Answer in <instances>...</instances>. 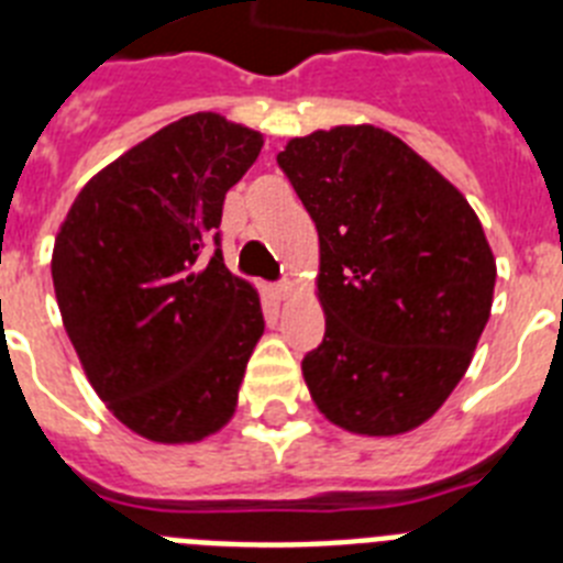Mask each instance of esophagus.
<instances>
[{
  "label": "esophagus",
  "mask_w": 563,
  "mask_h": 563,
  "mask_svg": "<svg viewBox=\"0 0 563 563\" xmlns=\"http://www.w3.org/2000/svg\"><path fill=\"white\" fill-rule=\"evenodd\" d=\"M273 292H276L278 301H285V298L292 292V285L290 282H276V285H273Z\"/></svg>",
  "instance_id": "obj_1"
}]
</instances>
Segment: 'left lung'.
<instances>
[{
  "instance_id": "8db88e82",
  "label": "left lung",
  "mask_w": 563,
  "mask_h": 563,
  "mask_svg": "<svg viewBox=\"0 0 563 563\" xmlns=\"http://www.w3.org/2000/svg\"><path fill=\"white\" fill-rule=\"evenodd\" d=\"M276 161L321 242L327 332L301 361L312 400L355 434L417 429L462 380L494 305L479 217L377 126L296 137Z\"/></svg>"
}]
</instances>
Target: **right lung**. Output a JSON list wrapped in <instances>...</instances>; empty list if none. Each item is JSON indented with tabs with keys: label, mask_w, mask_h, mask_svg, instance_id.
I'll return each mask as SVG.
<instances>
[{
	"label": "right lung",
	"mask_w": 563,
	"mask_h": 563,
	"mask_svg": "<svg viewBox=\"0 0 563 563\" xmlns=\"http://www.w3.org/2000/svg\"><path fill=\"white\" fill-rule=\"evenodd\" d=\"M258 152L253 129L188 114L96 174L56 236L64 330L98 397L146 440L197 442L236 409L265 316L225 267L220 222Z\"/></svg>",
	"instance_id": "1"
}]
</instances>
